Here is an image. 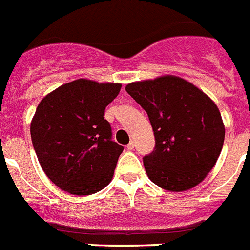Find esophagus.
<instances>
[{"label":"esophagus","instance_id":"1","mask_svg":"<svg viewBox=\"0 0 250 250\" xmlns=\"http://www.w3.org/2000/svg\"><path fill=\"white\" fill-rule=\"evenodd\" d=\"M134 147H136V143H134L133 141L129 142V143H128V145H127V149H129V150L134 149Z\"/></svg>","mask_w":250,"mask_h":250}]
</instances>
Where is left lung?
Here are the masks:
<instances>
[{
	"instance_id": "8db88e82",
	"label": "left lung",
	"mask_w": 250,
	"mask_h": 250,
	"mask_svg": "<svg viewBox=\"0 0 250 250\" xmlns=\"http://www.w3.org/2000/svg\"><path fill=\"white\" fill-rule=\"evenodd\" d=\"M125 91L148 114L156 148L143 157L148 178L169 192L194 188L213 169L226 128L217 104L181 77L128 83Z\"/></svg>"
}]
</instances>
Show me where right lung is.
I'll return each mask as SVG.
<instances>
[{"mask_svg":"<svg viewBox=\"0 0 250 250\" xmlns=\"http://www.w3.org/2000/svg\"><path fill=\"white\" fill-rule=\"evenodd\" d=\"M121 83L86 78L49 92L31 121V138L42 169L58 188L91 195L109 184L123 147L112 141L105 107Z\"/></svg>","mask_w":250,"mask_h":250,"instance_id":"obj_1","label":"right lung"}]
</instances>
